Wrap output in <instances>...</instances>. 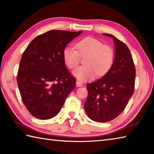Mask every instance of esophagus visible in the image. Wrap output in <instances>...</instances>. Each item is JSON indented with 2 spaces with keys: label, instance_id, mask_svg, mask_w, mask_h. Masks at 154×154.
I'll return each instance as SVG.
<instances>
[{
  "label": "esophagus",
  "instance_id": "obj_1",
  "mask_svg": "<svg viewBox=\"0 0 154 154\" xmlns=\"http://www.w3.org/2000/svg\"><path fill=\"white\" fill-rule=\"evenodd\" d=\"M76 85H77V87H81V86L83 85V83L82 82H81V81H77L76 82Z\"/></svg>",
  "mask_w": 154,
  "mask_h": 154
}]
</instances>
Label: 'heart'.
<instances>
[{"label": "heart", "mask_w": 154, "mask_h": 154, "mask_svg": "<svg viewBox=\"0 0 154 154\" xmlns=\"http://www.w3.org/2000/svg\"><path fill=\"white\" fill-rule=\"evenodd\" d=\"M74 47H65L63 52V60L69 69H75L84 59L85 65L81 66L73 72L78 79H91L95 75L102 77L112 67L115 53L112 47L103 44L97 38L87 37L78 41Z\"/></svg>", "instance_id": "obj_1"}]
</instances>
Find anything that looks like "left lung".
<instances>
[{
    "mask_svg": "<svg viewBox=\"0 0 154 154\" xmlns=\"http://www.w3.org/2000/svg\"><path fill=\"white\" fill-rule=\"evenodd\" d=\"M116 57L112 67L101 79L88 83L85 112L96 122H108L121 114L133 95L135 88V67L129 48L113 35Z\"/></svg>",
    "mask_w": 154,
    "mask_h": 154,
    "instance_id": "8db88e82",
    "label": "left lung"
}]
</instances>
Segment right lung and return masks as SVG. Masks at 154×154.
<instances>
[{"mask_svg": "<svg viewBox=\"0 0 154 154\" xmlns=\"http://www.w3.org/2000/svg\"><path fill=\"white\" fill-rule=\"evenodd\" d=\"M82 32L51 30L35 37L23 52L17 80L22 101L32 116L55 117L75 88L76 79L66 67L63 52Z\"/></svg>", "mask_w": 154, "mask_h": 154, "instance_id": "1", "label": "right lung"}]
</instances>
